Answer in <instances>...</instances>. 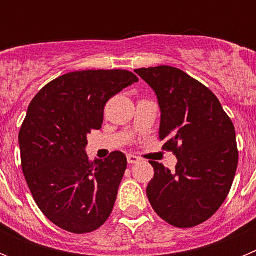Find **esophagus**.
Returning a JSON list of instances; mask_svg holds the SVG:
<instances>
[{
	"instance_id": "esophagus-1",
	"label": "esophagus",
	"mask_w": 256,
	"mask_h": 256,
	"mask_svg": "<svg viewBox=\"0 0 256 256\" xmlns=\"http://www.w3.org/2000/svg\"><path fill=\"white\" fill-rule=\"evenodd\" d=\"M126 160H128V162H130V164H136V162H138L141 159H140L138 156L132 155V154H128V155H126Z\"/></svg>"
}]
</instances>
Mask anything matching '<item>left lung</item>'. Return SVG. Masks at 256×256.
<instances>
[{
    "label": "left lung",
    "instance_id": "left-lung-1",
    "mask_svg": "<svg viewBox=\"0 0 256 256\" xmlns=\"http://www.w3.org/2000/svg\"><path fill=\"white\" fill-rule=\"evenodd\" d=\"M155 91L160 106L159 138L173 151V172L150 162L148 198L166 223L191 228L214 216L234 180L238 151L232 120L209 88L173 66L136 69Z\"/></svg>",
    "mask_w": 256,
    "mask_h": 256
}]
</instances>
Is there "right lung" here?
<instances>
[{
  "label": "right lung",
  "instance_id": "1",
  "mask_svg": "<svg viewBox=\"0 0 256 256\" xmlns=\"http://www.w3.org/2000/svg\"><path fill=\"white\" fill-rule=\"evenodd\" d=\"M137 82L128 70L73 72L32 100L19 133L22 169L36 204L58 227L88 234L112 214L126 158L114 151L90 162L87 134L102 126L106 102Z\"/></svg>",
  "mask_w": 256,
  "mask_h": 256
}]
</instances>
